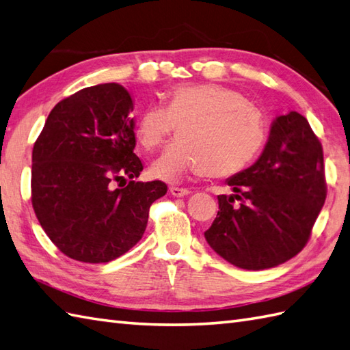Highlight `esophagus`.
<instances>
[{
  "label": "esophagus",
  "instance_id": "obj_1",
  "mask_svg": "<svg viewBox=\"0 0 350 350\" xmlns=\"http://www.w3.org/2000/svg\"><path fill=\"white\" fill-rule=\"evenodd\" d=\"M170 193H172L174 196L176 198H181V196H187L190 195V190L189 189H184V187H178V185H172V187H169Z\"/></svg>",
  "mask_w": 350,
  "mask_h": 350
}]
</instances>
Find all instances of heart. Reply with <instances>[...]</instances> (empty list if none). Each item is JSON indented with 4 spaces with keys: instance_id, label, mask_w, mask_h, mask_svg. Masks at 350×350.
<instances>
[{
    "instance_id": "b5f03b06",
    "label": "heart",
    "mask_w": 350,
    "mask_h": 350,
    "mask_svg": "<svg viewBox=\"0 0 350 350\" xmlns=\"http://www.w3.org/2000/svg\"><path fill=\"white\" fill-rule=\"evenodd\" d=\"M178 136L152 163L151 172L174 181L185 172L224 178L243 170L265 137L260 111L241 92L219 83L180 85L166 96V107L150 105L135 127L137 144L154 151Z\"/></svg>"
}]
</instances>
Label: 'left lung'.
Instances as JSON below:
<instances>
[{"label": "left lung", "mask_w": 350, "mask_h": 350, "mask_svg": "<svg viewBox=\"0 0 350 350\" xmlns=\"http://www.w3.org/2000/svg\"><path fill=\"white\" fill-rule=\"evenodd\" d=\"M228 184L235 195L219 196L208 244L243 269L284 263L308 243L327 199L319 137L298 112L278 115L258 161Z\"/></svg>", "instance_id": "1"}]
</instances>
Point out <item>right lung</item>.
I'll return each mask as SVG.
<instances>
[{
  "label": "right lung",
  "instance_id": "right-lung-1",
  "mask_svg": "<svg viewBox=\"0 0 350 350\" xmlns=\"http://www.w3.org/2000/svg\"><path fill=\"white\" fill-rule=\"evenodd\" d=\"M131 111L118 83L83 88L55 105L34 144L31 204L70 259L120 258L142 238L152 202L166 195L163 181H133L144 166L133 152Z\"/></svg>",
  "mask_w": 350,
  "mask_h": 350
}]
</instances>
